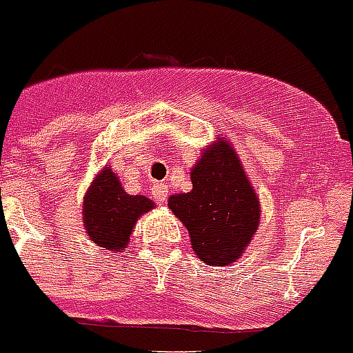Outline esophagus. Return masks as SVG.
<instances>
[{"instance_id":"obj_1","label":"esophagus","mask_w":353,"mask_h":353,"mask_svg":"<svg viewBox=\"0 0 353 353\" xmlns=\"http://www.w3.org/2000/svg\"><path fill=\"white\" fill-rule=\"evenodd\" d=\"M152 194H154L155 201H159V203H164L168 198V187L164 185V183H154Z\"/></svg>"}]
</instances>
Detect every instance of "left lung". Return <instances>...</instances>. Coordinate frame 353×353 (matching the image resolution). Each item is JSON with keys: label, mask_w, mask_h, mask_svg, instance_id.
<instances>
[{"label": "left lung", "mask_w": 353, "mask_h": 353, "mask_svg": "<svg viewBox=\"0 0 353 353\" xmlns=\"http://www.w3.org/2000/svg\"><path fill=\"white\" fill-rule=\"evenodd\" d=\"M192 191L168 205L185 224L201 261L224 267L244 252L260 221V203L230 143L205 150L191 171Z\"/></svg>", "instance_id": "left-lung-1"}]
</instances>
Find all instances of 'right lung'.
I'll return each mask as SVG.
<instances>
[{"label":"right lung","mask_w":353,"mask_h":353,"mask_svg":"<svg viewBox=\"0 0 353 353\" xmlns=\"http://www.w3.org/2000/svg\"><path fill=\"white\" fill-rule=\"evenodd\" d=\"M154 203L145 196H130L121 189L111 168L102 170L84 196L83 221L90 239L101 248L118 251L125 248L132 228Z\"/></svg>","instance_id":"obj_1"}]
</instances>
